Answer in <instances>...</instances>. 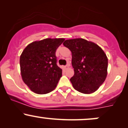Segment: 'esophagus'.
Masks as SVG:
<instances>
[{
    "mask_svg": "<svg viewBox=\"0 0 128 128\" xmlns=\"http://www.w3.org/2000/svg\"><path fill=\"white\" fill-rule=\"evenodd\" d=\"M68 67H69V64H67V65H66V66H64V68H65V69H67V68H68Z\"/></svg>",
    "mask_w": 128,
    "mask_h": 128,
    "instance_id": "34e87169",
    "label": "esophagus"
}]
</instances>
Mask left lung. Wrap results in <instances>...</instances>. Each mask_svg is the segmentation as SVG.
Instances as JSON below:
<instances>
[{
  "instance_id": "obj_1",
  "label": "left lung",
  "mask_w": 128,
  "mask_h": 128,
  "mask_svg": "<svg viewBox=\"0 0 128 128\" xmlns=\"http://www.w3.org/2000/svg\"><path fill=\"white\" fill-rule=\"evenodd\" d=\"M63 44L72 52L74 73L70 80L74 88L84 94L96 92L107 76L106 54L96 44L83 38L67 40Z\"/></svg>"
}]
</instances>
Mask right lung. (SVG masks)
I'll list each match as a JSON object with an SVG mask.
<instances>
[{
  "instance_id": "right-lung-1",
  "label": "right lung",
  "mask_w": 128,
  "mask_h": 128,
  "mask_svg": "<svg viewBox=\"0 0 128 128\" xmlns=\"http://www.w3.org/2000/svg\"><path fill=\"white\" fill-rule=\"evenodd\" d=\"M64 38H46L26 46L20 58L21 74L32 92L44 94L54 90L62 76L55 52Z\"/></svg>"
}]
</instances>
